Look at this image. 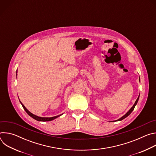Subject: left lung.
<instances>
[{"label":"left lung","instance_id":"obj_1","mask_svg":"<svg viewBox=\"0 0 156 156\" xmlns=\"http://www.w3.org/2000/svg\"><path fill=\"white\" fill-rule=\"evenodd\" d=\"M139 98H140V96H138V99H136V102H135V103L134 104V105H133V107L130 108V110L128 111V112L125 115H123L122 117H121L120 119H119V120H116V121H120V120H122L123 119H125L126 117H128L131 112H132V111L134 110V108H135V106H136V105L137 104V102H138V99H139Z\"/></svg>","mask_w":156,"mask_h":156}]
</instances>
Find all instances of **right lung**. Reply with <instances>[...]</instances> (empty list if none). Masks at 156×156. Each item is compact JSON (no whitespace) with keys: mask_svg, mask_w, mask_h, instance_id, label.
<instances>
[{"mask_svg":"<svg viewBox=\"0 0 156 156\" xmlns=\"http://www.w3.org/2000/svg\"><path fill=\"white\" fill-rule=\"evenodd\" d=\"M20 103L21 104V105H22V106H23V108L25 109V110L26 111V112L30 116V117H31L32 118H33L34 119H35V120H37V121H41V122H46V121H51V120H54V119H56V118H57L58 117H59V116H60V115H62V114L61 115H57V116H55V117H49V118H48V117H38V116H37V115H34V114H33L32 113H31L30 111H28L27 109V108L24 106V105L22 104L21 102H20Z\"/></svg>","mask_w":156,"mask_h":156,"instance_id":"add662e5","label":"right lung"}]
</instances>
